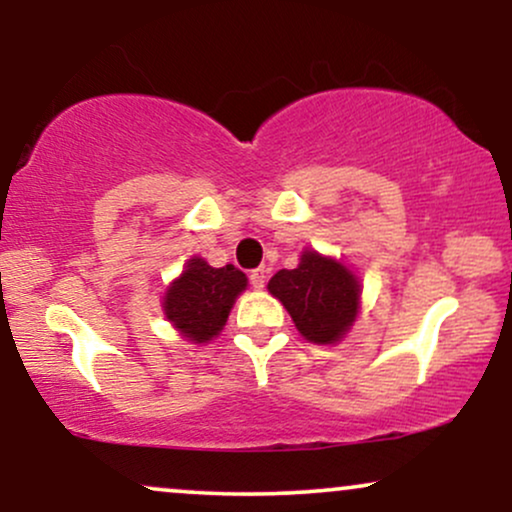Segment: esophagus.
<instances>
[{
    "mask_svg": "<svg viewBox=\"0 0 512 512\" xmlns=\"http://www.w3.org/2000/svg\"><path fill=\"white\" fill-rule=\"evenodd\" d=\"M250 284L255 286V289H264V284H267V269L264 267H257L250 272Z\"/></svg>",
    "mask_w": 512,
    "mask_h": 512,
    "instance_id": "esophagus-1",
    "label": "esophagus"
}]
</instances>
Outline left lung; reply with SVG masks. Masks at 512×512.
<instances>
[{
  "instance_id": "1",
  "label": "left lung",
  "mask_w": 512,
  "mask_h": 512,
  "mask_svg": "<svg viewBox=\"0 0 512 512\" xmlns=\"http://www.w3.org/2000/svg\"><path fill=\"white\" fill-rule=\"evenodd\" d=\"M272 296L284 303L298 332L315 344H334L354 325L358 313L356 276L332 257L303 252L296 269H281L269 279Z\"/></svg>"
}]
</instances>
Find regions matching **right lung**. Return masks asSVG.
I'll return each mask as SVG.
<instances>
[{
    "mask_svg": "<svg viewBox=\"0 0 512 512\" xmlns=\"http://www.w3.org/2000/svg\"><path fill=\"white\" fill-rule=\"evenodd\" d=\"M245 286L248 279L233 264L216 269L192 257L180 279L168 289L163 310L190 342H209L223 330L236 296Z\"/></svg>",
    "mask_w": 512,
    "mask_h": 512,
    "instance_id": "add662e5",
    "label": "right lung"
}]
</instances>
